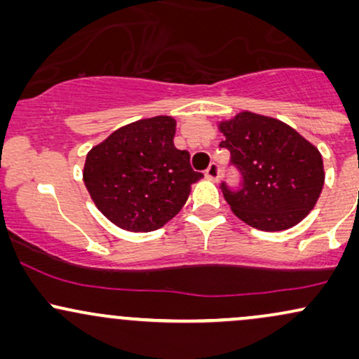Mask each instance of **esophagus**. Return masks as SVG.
Returning a JSON list of instances; mask_svg holds the SVG:
<instances>
[{
  "label": "esophagus",
  "instance_id": "34e87169",
  "mask_svg": "<svg viewBox=\"0 0 359 359\" xmlns=\"http://www.w3.org/2000/svg\"><path fill=\"white\" fill-rule=\"evenodd\" d=\"M205 177L211 180H217V177H219V167H217V163H211L208 168H205Z\"/></svg>",
  "mask_w": 359,
  "mask_h": 359
}]
</instances>
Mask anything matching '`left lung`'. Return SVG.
Wrapping results in <instances>:
<instances>
[{
	"mask_svg": "<svg viewBox=\"0 0 359 359\" xmlns=\"http://www.w3.org/2000/svg\"><path fill=\"white\" fill-rule=\"evenodd\" d=\"M231 154L229 165L240 174V187L222 180L231 211L262 231H282L314 209L324 185L323 156L294 128L262 114H236L219 125Z\"/></svg>",
	"mask_w": 359,
	"mask_h": 359,
	"instance_id": "1",
	"label": "left lung"
}]
</instances>
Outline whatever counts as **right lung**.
<instances>
[{"label": "right lung", "mask_w": 359, "mask_h": 359, "mask_svg": "<svg viewBox=\"0 0 359 359\" xmlns=\"http://www.w3.org/2000/svg\"><path fill=\"white\" fill-rule=\"evenodd\" d=\"M175 119L155 116L111 133L86 156L84 184L111 222L126 231H154L182 209L203 174L187 150L174 147Z\"/></svg>", "instance_id": "1"}]
</instances>
